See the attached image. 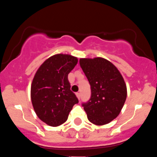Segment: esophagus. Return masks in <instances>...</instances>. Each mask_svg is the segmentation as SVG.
I'll return each mask as SVG.
<instances>
[{
	"instance_id": "1",
	"label": "esophagus",
	"mask_w": 157,
	"mask_h": 157,
	"mask_svg": "<svg viewBox=\"0 0 157 157\" xmlns=\"http://www.w3.org/2000/svg\"><path fill=\"white\" fill-rule=\"evenodd\" d=\"M76 96H77V98H78L79 100H80V94L78 93V92L76 93Z\"/></svg>"
}]
</instances>
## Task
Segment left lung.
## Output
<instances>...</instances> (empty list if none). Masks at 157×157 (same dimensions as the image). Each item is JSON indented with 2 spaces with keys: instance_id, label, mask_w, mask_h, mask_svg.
Wrapping results in <instances>:
<instances>
[{
  "instance_id": "1",
  "label": "left lung",
  "mask_w": 157,
  "mask_h": 157,
  "mask_svg": "<svg viewBox=\"0 0 157 157\" xmlns=\"http://www.w3.org/2000/svg\"><path fill=\"white\" fill-rule=\"evenodd\" d=\"M80 65L91 85V99L82 104L88 120L96 125L109 123L120 114L127 97L121 73L103 57L80 58Z\"/></svg>"
}]
</instances>
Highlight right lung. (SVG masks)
<instances>
[{
  "mask_svg": "<svg viewBox=\"0 0 157 157\" xmlns=\"http://www.w3.org/2000/svg\"><path fill=\"white\" fill-rule=\"evenodd\" d=\"M78 59L66 54L52 55L40 65L31 85V100L36 114L48 125L56 127L67 120L78 100L71 91L68 75Z\"/></svg>",
  "mask_w": 157,
  "mask_h": 157,
  "instance_id": "add662e5",
  "label": "right lung"
}]
</instances>
